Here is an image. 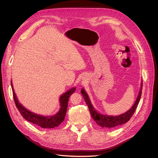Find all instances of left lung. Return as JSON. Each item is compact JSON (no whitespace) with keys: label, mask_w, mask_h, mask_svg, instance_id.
<instances>
[{"label":"left lung","mask_w":158,"mask_h":158,"mask_svg":"<svg viewBox=\"0 0 158 158\" xmlns=\"http://www.w3.org/2000/svg\"><path fill=\"white\" fill-rule=\"evenodd\" d=\"M142 82L141 84V88L138 94V97L136 99V102L133 106L128 110L126 113L120 114L118 116H112V115H106V114H102L96 111V110L94 109L92 104L91 103L87 93L85 92L84 88L81 89V94H82V96L85 100V103H87L89 110L90 111V114L92 115V118L95 121L98 125L100 127L103 128H112L117 127L123 125V124L128 122L130 118L132 117V114L135 113V110L138 106V103L140 102V99L142 95Z\"/></svg>","instance_id":"left-lung-1"}]
</instances>
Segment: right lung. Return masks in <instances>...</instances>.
Listing matches in <instances>:
<instances>
[{
    "label": "right lung",
    "instance_id": "1",
    "mask_svg": "<svg viewBox=\"0 0 158 158\" xmlns=\"http://www.w3.org/2000/svg\"><path fill=\"white\" fill-rule=\"evenodd\" d=\"M11 86L12 88L13 97L15 102L16 106L18 108V111H20L22 116L26 120L29 121L33 124H35L41 128H52L54 127H58L60 124L64 121L65 118V115L66 113V110H67L68 102L69 99V97L73 94L76 90V88H73L69 89L67 92H65L60 97V109L59 112L56 113L55 115L45 117L40 114H37L34 113H32L29 110H27L23 107L22 104L18 102L16 95L14 92L13 86L11 81Z\"/></svg>",
    "mask_w": 158,
    "mask_h": 158
}]
</instances>
